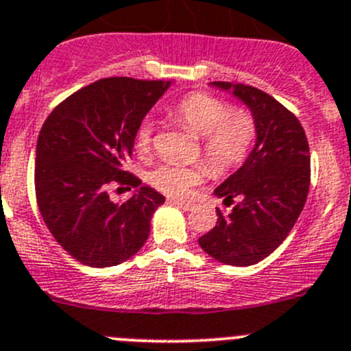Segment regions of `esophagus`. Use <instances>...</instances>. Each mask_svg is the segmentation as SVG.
<instances>
[{"instance_id": "34e87169", "label": "esophagus", "mask_w": 351, "mask_h": 351, "mask_svg": "<svg viewBox=\"0 0 351 351\" xmlns=\"http://www.w3.org/2000/svg\"><path fill=\"white\" fill-rule=\"evenodd\" d=\"M173 204L178 206L180 209H183V211H192L194 209V204L192 202H185V201H180V199H176V201H171Z\"/></svg>"}]
</instances>
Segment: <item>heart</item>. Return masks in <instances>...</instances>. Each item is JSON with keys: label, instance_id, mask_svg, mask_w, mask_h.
Masks as SVG:
<instances>
[{"label": "heart", "instance_id": "1", "mask_svg": "<svg viewBox=\"0 0 351 351\" xmlns=\"http://www.w3.org/2000/svg\"><path fill=\"white\" fill-rule=\"evenodd\" d=\"M173 119L201 138V156L209 173L227 176L244 165L256 142V119L247 109L228 100L195 91L178 100L169 110ZM136 149L149 154L154 147V123L143 119L136 128ZM206 175L202 165H160L152 169L149 182L160 192L183 197Z\"/></svg>", "mask_w": 351, "mask_h": 351}]
</instances>
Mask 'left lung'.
<instances>
[{
  "label": "left lung",
  "mask_w": 351,
  "mask_h": 351,
  "mask_svg": "<svg viewBox=\"0 0 351 351\" xmlns=\"http://www.w3.org/2000/svg\"><path fill=\"white\" fill-rule=\"evenodd\" d=\"M234 90L256 119V145L247 160L215 191L232 211L216 209L218 221L199 237L202 250L232 267L254 265L274 253L293 230L310 189L308 140L298 117L250 84L213 81Z\"/></svg>",
  "instance_id": "1"
}]
</instances>
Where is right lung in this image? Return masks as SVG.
<instances>
[{"instance_id":"obj_1","label":"right lung","mask_w":351,"mask_h":351,"mask_svg":"<svg viewBox=\"0 0 351 351\" xmlns=\"http://www.w3.org/2000/svg\"><path fill=\"white\" fill-rule=\"evenodd\" d=\"M169 81L106 77L60 101L36 145L34 186L39 213L55 241L88 267H114L145 244L150 218L165 197L142 186L123 204L112 186L136 189L124 169L136 128Z\"/></svg>"}]
</instances>
